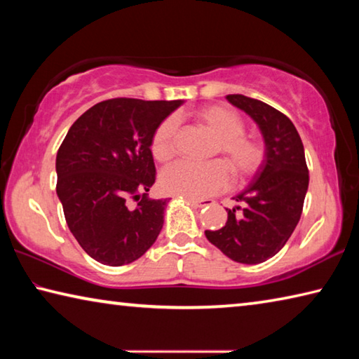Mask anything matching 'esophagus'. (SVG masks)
<instances>
[{"instance_id":"esophagus-1","label":"esophagus","mask_w":359,"mask_h":359,"mask_svg":"<svg viewBox=\"0 0 359 359\" xmlns=\"http://www.w3.org/2000/svg\"><path fill=\"white\" fill-rule=\"evenodd\" d=\"M187 201L190 203L191 205H194V208H205V205H210L214 204V201L212 199H198V198H187Z\"/></svg>"}]
</instances>
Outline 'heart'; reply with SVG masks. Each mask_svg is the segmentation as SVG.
Wrapping results in <instances>:
<instances>
[{
    "label": "heart",
    "instance_id": "1",
    "mask_svg": "<svg viewBox=\"0 0 359 359\" xmlns=\"http://www.w3.org/2000/svg\"><path fill=\"white\" fill-rule=\"evenodd\" d=\"M196 117L218 137L214 155H222L225 161L214 160L204 165L175 163L161 174L163 190L169 194L203 199L229 187V170L239 184L252 180L261 171L266 161V149L258 139L245 135L247 125L238 112L224 106H209L198 111ZM177 131L179 121L172 115L156 126L150 142V151L156 161L168 163L175 155Z\"/></svg>",
    "mask_w": 359,
    "mask_h": 359
}]
</instances>
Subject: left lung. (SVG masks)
Segmentation results:
<instances>
[{
  "label": "left lung",
  "instance_id": "left-lung-1",
  "mask_svg": "<svg viewBox=\"0 0 359 359\" xmlns=\"http://www.w3.org/2000/svg\"><path fill=\"white\" fill-rule=\"evenodd\" d=\"M226 100L258 123L266 161L247 190L234 198L242 208L226 209V224L208 229L205 238L233 261L258 264L280 252L293 234L302 214L309 169L301 137L287 115L244 95H228Z\"/></svg>",
  "mask_w": 359,
  "mask_h": 359
}]
</instances>
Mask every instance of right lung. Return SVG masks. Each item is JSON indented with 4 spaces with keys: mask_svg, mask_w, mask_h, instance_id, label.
Returning a JSON list of instances; mask_svg holds the SVG:
<instances>
[{
    "mask_svg": "<svg viewBox=\"0 0 359 359\" xmlns=\"http://www.w3.org/2000/svg\"><path fill=\"white\" fill-rule=\"evenodd\" d=\"M180 104L101 101L72 123L60 145L57 194L66 223L98 263H133L160 234L168 199L147 196L156 177L150 142L156 126Z\"/></svg>",
    "mask_w": 359,
    "mask_h": 359,
    "instance_id": "right-lung-1",
    "label": "right lung"
}]
</instances>
